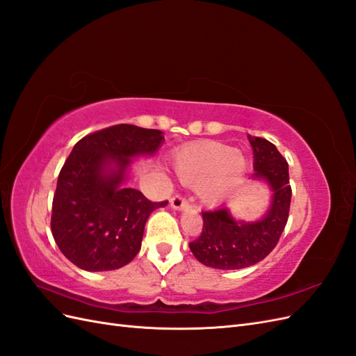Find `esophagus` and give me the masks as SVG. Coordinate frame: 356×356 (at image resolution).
Instances as JSON below:
<instances>
[{"label":"esophagus","mask_w":356,"mask_h":356,"mask_svg":"<svg viewBox=\"0 0 356 356\" xmlns=\"http://www.w3.org/2000/svg\"><path fill=\"white\" fill-rule=\"evenodd\" d=\"M170 207L174 209H186V208L190 207V202L184 196L175 195V196H172V199H170Z\"/></svg>","instance_id":"1"}]
</instances>
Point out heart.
Wrapping results in <instances>:
<instances>
[{
  "mask_svg": "<svg viewBox=\"0 0 356 356\" xmlns=\"http://www.w3.org/2000/svg\"><path fill=\"white\" fill-rule=\"evenodd\" d=\"M175 169L182 182L202 184L204 200L217 202L229 195L242 175L245 161L234 148L221 143H202L179 149L175 154Z\"/></svg>",
  "mask_w": 356,
  "mask_h": 356,
  "instance_id": "1",
  "label": "heart"
}]
</instances>
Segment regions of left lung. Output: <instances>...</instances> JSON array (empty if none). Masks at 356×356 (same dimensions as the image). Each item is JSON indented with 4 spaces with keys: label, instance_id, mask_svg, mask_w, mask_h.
I'll return each mask as SVG.
<instances>
[{
    "label": "left lung",
    "instance_id": "1",
    "mask_svg": "<svg viewBox=\"0 0 356 356\" xmlns=\"http://www.w3.org/2000/svg\"><path fill=\"white\" fill-rule=\"evenodd\" d=\"M255 178H264L273 190L272 207L255 222H236L227 208L203 211V229L188 243L197 260L213 268L234 270L257 264L270 254L285 229L291 204L288 161L264 138L251 136Z\"/></svg>",
    "mask_w": 356,
    "mask_h": 356
}]
</instances>
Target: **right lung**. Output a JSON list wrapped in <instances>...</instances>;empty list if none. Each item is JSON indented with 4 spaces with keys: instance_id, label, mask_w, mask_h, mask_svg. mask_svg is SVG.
<instances>
[{
    "instance_id": "1",
    "label": "right lung",
    "mask_w": 356,
    "mask_h": 356,
    "mask_svg": "<svg viewBox=\"0 0 356 356\" xmlns=\"http://www.w3.org/2000/svg\"><path fill=\"white\" fill-rule=\"evenodd\" d=\"M157 129L115 124L86 135L63 163L51 204V234L60 252L88 272L114 270L141 250L147 218L168 200L152 202L122 187L129 160L157 152ZM114 164L116 170L109 169Z\"/></svg>"
}]
</instances>
